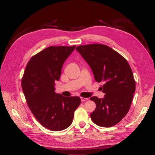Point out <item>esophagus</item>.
<instances>
[{
  "instance_id": "obj_1",
  "label": "esophagus",
  "mask_w": 155,
  "mask_h": 155,
  "mask_svg": "<svg viewBox=\"0 0 155 155\" xmlns=\"http://www.w3.org/2000/svg\"><path fill=\"white\" fill-rule=\"evenodd\" d=\"M88 98H84V97H81V101L82 102H84L86 101H88Z\"/></svg>"
}]
</instances>
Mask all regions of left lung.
Returning <instances> with one entry per match:
<instances>
[{
	"mask_svg": "<svg viewBox=\"0 0 155 155\" xmlns=\"http://www.w3.org/2000/svg\"><path fill=\"white\" fill-rule=\"evenodd\" d=\"M93 71L96 82H103V99L92 97L96 109L91 114L97 125L111 127L128 113L135 91V82L127 60L108 46L99 43L76 48Z\"/></svg>",
	"mask_w": 155,
	"mask_h": 155,
	"instance_id": "left-lung-1",
	"label": "left lung"
}]
</instances>
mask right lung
<instances>
[{
    "label": "right lung",
    "instance_id": "1",
    "mask_svg": "<svg viewBox=\"0 0 155 155\" xmlns=\"http://www.w3.org/2000/svg\"><path fill=\"white\" fill-rule=\"evenodd\" d=\"M75 48V45L45 48L30 59L21 80L23 93L32 114L51 131L69 127L80 105L79 97H65L54 92L62 65Z\"/></svg>",
    "mask_w": 155,
    "mask_h": 155
}]
</instances>
